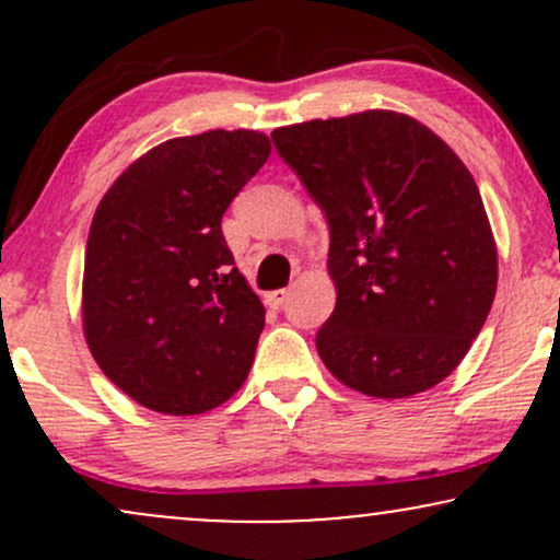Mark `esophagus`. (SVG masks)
Instances as JSON below:
<instances>
[{
    "label": "esophagus",
    "mask_w": 560,
    "mask_h": 560,
    "mask_svg": "<svg viewBox=\"0 0 560 560\" xmlns=\"http://www.w3.org/2000/svg\"><path fill=\"white\" fill-rule=\"evenodd\" d=\"M289 294H292V292H289V289H276V292H268L266 294V302L271 307H284V302L289 300Z\"/></svg>",
    "instance_id": "34e87169"
}]
</instances>
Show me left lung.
I'll return each mask as SVG.
<instances>
[{
	"instance_id": "1",
	"label": "left lung",
	"mask_w": 560,
	"mask_h": 560,
	"mask_svg": "<svg viewBox=\"0 0 560 560\" xmlns=\"http://www.w3.org/2000/svg\"><path fill=\"white\" fill-rule=\"evenodd\" d=\"M329 221L334 313L318 355L378 400L447 378L485 326L498 244L477 182L432 128L395 110L271 133Z\"/></svg>"
}]
</instances>
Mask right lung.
<instances>
[{
  "label": "right lung",
  "mask_w": 560,
  "mask_h": 560,
  "mask_svg": "<svg viewBox=\"0 0 560 560\" xmlns=\"http://www.w3.org/2000/svg\"><path fill=\"white\" fill-rule=\"evenodd\" d=\"M268 155L266 133L247 128L168 139L96 205L83 337L102 374L144 408L205 413L253 369L266 307L234 268L221 218Z\"/></svg>",
  "instance_id": "1"
}]
</instances>
